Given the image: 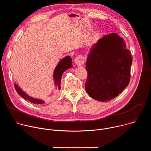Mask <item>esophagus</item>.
<instances>
[{"label":"esophagus","mask_w":151,"mask_h":151,"mask_svg":"<svg viewBox=\"0 0 151 151\" xmlns=\"http://www.w3.org/2000/svg\"><path fill=\"white\" fill-rule=\"evenodd\" d=\"M84 61H85L84 57L82 55H79L76 56V57L75 58V63L78 66L82 65Z\"/></svg>","instance_id":"34e87169"}]
</instances>
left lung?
<instances>
[{
    "label": "left lung",
    "mask_w": 151,
    "mask_h": 151,
    "mask_svg": "<svg viewBox=\"0 0 151 151\" xmlns=\"http://www.w3.org/2000/svg\"><path fill=\"white\" fill-rule=\"evenodd\" d=\"M132 57L116 33L106 35L94 44L85 63L86 92L93 99L108 101L121 94L130 81Z\"/></svg>",
    "instance_id": "1"
}]
</instances>
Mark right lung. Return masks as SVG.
Listing matches in <instances>:
<instances>
[{
	"label": "right lung",
	"instance_id": "right-lung-1",
	"mask_svg": "<svg viewBox=\"0 0 151 151\" xmlns=\"http://www.w3.org/2000/svg\"><path fill=\"white\" fill-rule=\"evenodd\" d=\"M71 68H72V61L71 57L69 56L64 57L58 64L57 66L56 67L54 70V78L55 84L58 86V89H60L61 88L60 83H61V76L63 75V73H64V71ZM15 89L19 96H21L24 99L28 100L29 101H30L32 103L36 104H42V103H44V101L42 100L35 99L26 95L22 90L19 88V87H18V86L17 84H15Z\"/></svg>",
	"mask_w": 151,
	"mask_h": 151
}]
</instances>
